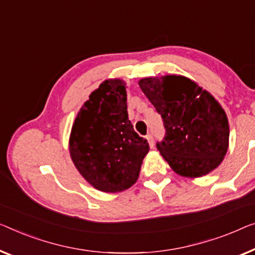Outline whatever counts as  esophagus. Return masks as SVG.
<instances>
[{
  "instance_id": "esophagus-1",
  "label": "esophagus",
  "mask_w": 255,
  "mask_h": 255,
  "mask_svg": "<svg viewBox=\"0 0 255 255\" xmlns=\"http://www.w3.org/2000/svg\"><path fill=\"white\" fill-rule=\"evenodd\" d=\"M146 139H147V142H149V145H150L151 149H153V146H154L153 136H152L151 134H147V135H146Z\"/></svg>"
}]
</instances>
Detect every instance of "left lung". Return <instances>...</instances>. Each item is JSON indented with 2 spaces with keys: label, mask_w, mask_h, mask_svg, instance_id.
<instances>
[{
  "label": "left lung",
  "mask_w": 255,
  "mask_h": 255,
  "mask_svg": "<svg viewBox=\"0 0 255 255\" xmlns=\"http://www.w3.org/2000/svg\"><path fill=\"white\" fill-rule=\"evenodd\" d=\"M138 83L164 121L165 137L157 142V149L174 172L200 177L221 164L229 125L210 93L181 75L146 78Z\"/></svg>",
  "instance_id": "left-lung-1"
}]
</instances>
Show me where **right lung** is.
Here are the masks:
<instances>
[{
	"mask_svg": "<svg viewBox=\"0 0 255 255\" xmlns=\"http://www.w3.org/2000/svg\"><path fill=\"white\" fill-rule=\"evenodd\" d=\"M149 143L134 130L125 82L106 80L91 93L72 127L70 153L94 188L119 192L137 181Z\"/></svg>",
	"mask_w": 255,
	"mask_h": 255,
	"instance_id": "1",
	"label": "right lung"
}]
</instances>
